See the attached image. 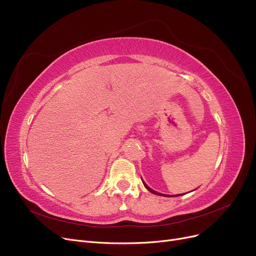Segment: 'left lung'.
<instances>
[{"label": "left lung", "mask_w": 256, "mask_h": 256, "mask_svg": "<svg viewBox=\"0 0 256 256\" xmlns=\"http://www.w3.org/2000/svg\"><path fill=\"white\" fill-rule=\"evenodd\" d=\"M144 186L148 188V190L150 192H152L153 194H156V195H162V196H166V195H164V194H160V193H157V192H155V191H154V190H152V188H150V186H146L144 182ZM176 196H177V195H176Z\"/></svg>", "instance_id": "left-lung-1"}]
</instances>
